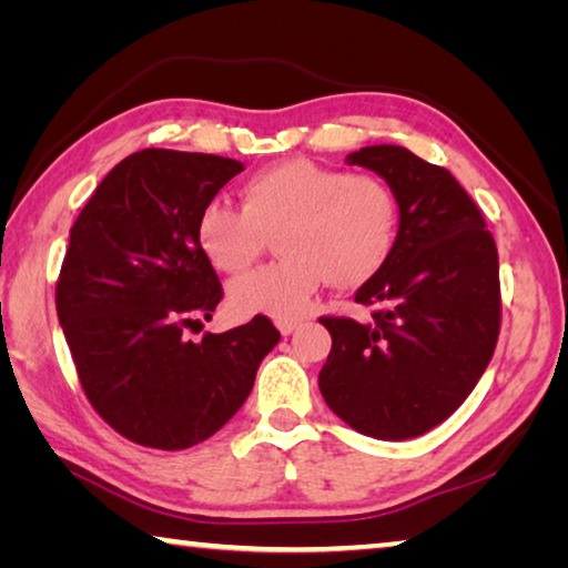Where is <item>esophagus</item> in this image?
<instances>
[{"label": "esophagus", "mask_w": 568, "mask_h": 568, "mask_svg": "<svg viewBox=\"0 0 568 568\" xmlns=\"http://www.w3.org/2000/svg\"><path fill=\"white\" fill-rule=\"evenodd\" d=\"M297 328H301V321H277V331H281V335H293Z\"/></svg>", "instance_id": "1"}]
</instances>
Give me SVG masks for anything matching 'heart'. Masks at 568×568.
I'll list each match as a JSON object with an SVG mask.
<instances>
[{
	"label": "heart",
	"mask_w": 568,
	"mask_h": 568,
	"mask_svg": "<svg viewBox=\"0 0 568 568\" xmlns=\"http://www.w3.org/2000/svg\"><path fill=\"white\" fill-rule=\"evenodd\" d=\"M281 263L235 277L227 287L240 315L297 321L318 287H358L390 261L398 240V203L386 182L351 175L313 160H285L243 185V207L210 200L195 237L223 273H240L261 255L265 233H277Z\"/></svg>",
	"instance_id": "heart-1"
}]
</instances>
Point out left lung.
Instances as JSON below:
<instances>
[{
	"label": "left lung",
	"instance_id": "1",
	"mask_svg": "<svg viewBox=\"0 0 568 568\" xmlns=\"http://www.w3.org/2000/svg\"><path fill=\"white\" fill-rule=\"evenodd\" d=\"M345 162L386 180L398 240L355 293L378 307L373 321L321 318L333 348L318 386L358 434L416 438L468 398L491 361L501 325L496 243L448 170L400 145L361 148Z\"/></svg>",
	"mask_w": 568,
	"mask_h": 568
}]
</instances>
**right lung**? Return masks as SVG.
I'll return each mask as SVG.
<instances>
[{
    "label": "right lung",
    "instance_id": "obj_1",
    "mask_svg": "<svg viewBox=\"0 0 568 568\" xmlns=\"http://www.w3.org/2000/svg\"><path fill=\"white\" fill-rule=\"evenodd\" d=\"M243 170L203 152H134L70 230L57 315L94 410L140 446L182 450L217 434L281 341L265 315L185 338L223 297L197 245V215Z\"/></svg>",
    "mask_w": 568,
    "mask_h": 568
}]
</instances>
